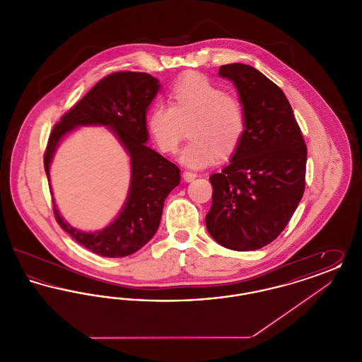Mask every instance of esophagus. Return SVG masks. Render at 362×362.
<instances>
[{"mask_svg":"<svg viewBox=\"0 0 362 362\" xmlns=\"http://www.w3.org/2000/svg\"><path fill=\"white\" fill-rule=\"evenodd\" d=\"M197 176H198V173H192V171H185L183 173V177H185L186 182H192Z\"/></svg>","mask_w":362,"mask_h":362,"instance_id":"1","label":"esophagus"}]
</instances>
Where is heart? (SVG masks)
I'll return each mask as SVG.
<instances>
[{
    "label": "heart",
    "mask_w": 362,
    "mask_h": 362,
    "mask_svg": "<svg viewBox=\"0 0 362 362\" xmlns=\"http://www.w3.org/2000/svg\"><path fill=\"white\" fill-rule=\"evenodd\" d=\"M186 126L191 139L179 160L189 168H204L240 145L245 133L244 107L205 76L189 74L173 86L170 105L155 104L146 119L156 146L167 155L177 151Z\"/></svg>",
    "instance_id": "b5f03b06"
}]
</instances>
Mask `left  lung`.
Segmentation results:
<instances>
[{
  "instance_id": "8db88e82",
  "label": "left lung",
  "mask_w": 362,
  "mask_h": 362,
  "mask_svg": "<svg viewBox=\"0 0 362 362\" xmlns=\"http://www.w3.org/2000/svg\"><path fill=\"white\" fill-rule=\"evenodd\" d=\"M245 112V133L229 164L213 173L210 236L235 251L259 250L278 238L305 187L307 145L285 93L259 70L223 65Z\"/></svg>"
}]
</instances>
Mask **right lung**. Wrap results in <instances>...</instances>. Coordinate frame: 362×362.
<instances>
[{"label":"right lung","instance_id":"obj_1","mask_svg":"<svg viewBox=\"0 0 362 362\" xmlns=\"http://www.w3.org/2000/svg\"><path fill=\"white\" fill-rule=\"evenodd\" d=\"M160 83L141 71L112 73L93 86L52 129L45 171L52 191L50 165L59 144L78 127L103 126L119 141L130 158V186L118 216L102 229L86 232L65 221L55 201L54 214L61 228L86 250L105 258L137 252L155 236L164 201L180 183L179 168L148 146L146 112Z\"/></svg>","mask_w":362,"mask_h":362}]
</instances>
